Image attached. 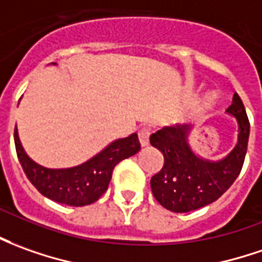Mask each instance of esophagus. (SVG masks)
Segmentation results:
<instances>
[{
  "label": "esophagus",
  "instance_id": "34e87169",
  "mask_svg": "<svg viewBox=\"0 0 262 262\" xmlns=\"http://www.w3.org/2000/svg\"><path fill=\"white\" fill-rule=\"evenodd\" d=\"M149 134H151V131H149L148 128H141V129H140V133H138V138H140V144H141V147H148Z\"/></svg>",
  "mask_w": 262,
  "mask_h": 262
}]
</instances>
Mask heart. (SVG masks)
<instances>
[{"instance_id":"obj_1","label":"heart","mask_w":262,"mask_h":262,"mask_svg":"<svg viewBox=\"0 0 262 262\" xmlns=\"http://www.w3.org/2000/svg\"><path fill=\"white\" fill-rule=\"evenodd\" d=\"M215 101H217V94H214V93L207 94L203 100V107H205V108L212 107V105L215 104Z\"/></svg>"}]
</instances>
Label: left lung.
<instances>
[{
    "mask_svg": "<svg viewBox=\"0 0 262 262\" xmlns=\"http://www.w3.org/2000/svg\"><path fill=\"white\" fill-rule=\"evenodd\" d=\"M238 124L235 147L224 158H203L189 144V125L164 127L149 137L151 145L164 155V165L151 178L155 200L172 212H188L217 201L237 180L244 164L250 122L237 93L227 108Z\"/></svg>",
    "mask_w": 262,
    "mask_h": 262,
    "instance_id": "8db88e82",
    "label": "left lung"
}]
</instances>
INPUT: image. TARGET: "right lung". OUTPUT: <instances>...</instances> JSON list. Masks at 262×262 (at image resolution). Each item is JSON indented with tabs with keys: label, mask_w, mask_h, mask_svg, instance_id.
Wrapping results in <instances>:
<instances>
[{
	"label": "right lung",
	"mask_w": 262,
	"mask_h": 262,
	"mask_svg": "<svg viewBox=\"0 0 262 262\" xmlns=\"http://www.w3.org/2000/svg\"><path fill=\"white\" fill-rule=\"evenodd\" d=\"M55 66V62H52ZM14 141L18 160L27 178L47 198L71 207H84L95 203L108 188L114 167L140 151L137 133L118 138L88 161L71 168H47L31 160L23 148L17 125Z\"/></svg>",
	"instance_id": "right-lung-1"
}]
</instances>
